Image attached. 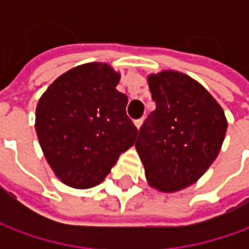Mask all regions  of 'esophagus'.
<instances>
[{
    "label": "esophagus",
    "instance_id": "34e87169",
    "mask_svg": "<svg viewBox=\"0 0 249 249\" xmlns=\"http://www.w3.org/2000/svg\"><path fill=\"white\" fill-rule=\"evenodd\" d=\"M142 122H144V119H142V118H141V119L134 120V124H136V127H137V129H140V127L142 126Z\"/></svg>",
    "mask_w": 249,
    "mask_h": 249
}]
</instances>
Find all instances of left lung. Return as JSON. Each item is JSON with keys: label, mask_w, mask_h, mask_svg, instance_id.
<instances>
[{"label": "left lung", "mask_w": 249, "mask_h": 249, "mask_svg": "<svg viewBox=\"0 0 249 249\" xmlns=\"http://www.w3.org/2000/svg\"><path fill=\"white\" fill-rule=\"evenodd\" d=\"M157 108L139 131L136 149L152 188L175 193L194 184L222 148L227 119L204 86L184 73L148 76Z\"/></svg>", "instance_id": "8db88e82"}]
</instances>
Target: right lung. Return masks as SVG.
Listing matches in <instances>:
<instances>
[{
    "instance_id": "add662e5",
    "label": "right lung",
    "mask_w": 249,
    "mask_h": 249,
    "mask_svg": "<svg viewBox=\"0 0 249 249\" xmlns=\"http://www.w3.org/2000/svg\"><path fill=\"white\" fill-rule=\"evenodd\" d=\"M120 73L108 63L79 65L61 74L38 100L36 131L48 165L66 186L100 184L139 130L116 90Z\"/></svg>"
}]
</instances>
